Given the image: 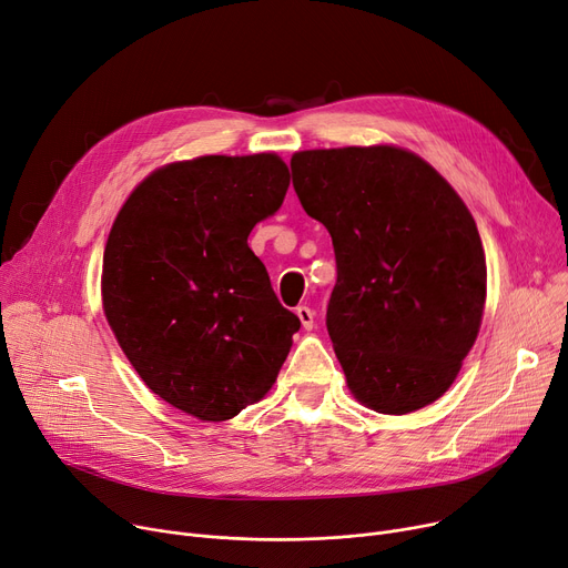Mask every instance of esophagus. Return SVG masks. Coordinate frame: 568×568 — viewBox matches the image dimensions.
Wrapping results in <instances>:
<instances>
[{"mask_svg": "<svg viewBox=\"0 0 568 568\" xmlns=\"http://www.w3.org/2000/svg\"><path fill=\"white\" fill-rule=\"evenodd\" d=\"M296 317L302 320L304 329H313V322H315V311H313V308H308V306H300V308H296Z\"/></svg>", "mask_w": 568, "mask_h": 568, "instance_id": "esophagus-1", "label": "esophagus"}]
</instances>
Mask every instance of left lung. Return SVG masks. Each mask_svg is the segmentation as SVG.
I'll return each instance as SVG.
<instances>
[{
  "label": "left lung",
  "mask_w": 568,
  "mask_h": 568,
  "mask_svg": "<svg viewBox=\"0 0 568 568\" xmlns=\"http://www.w3.org/2000/svg\"><path fill=\"white\" fill-rule=\"evenodd\" d=\"M290 168L304 212L334 242L326 329L349 392L382 414L430 405L484 317L486 255L469 209L400 146L311 149Z\"/></svg>",
  "instance_id": "1"
}]
</instances>
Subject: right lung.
Returning a JSON list of instances; mask_svg holds the SVG:
<instances>
[{"label": "right lung", "instance_id": "obj_1", "mask_svg": "<svg viewBox=\"0 0 568 568\" xmlns=\"http://www.w3.org/2000/svg\"><path fill=\"white\" fill-rule=\"evenodd\" d=\"M287 186L276 154L200 156L149 174L112 223L105 317L149 389L202 422L264 398L302 326L248 248Z\"/></svg>", "mask_w": 568, "mask_h": 568}]
</instances>
